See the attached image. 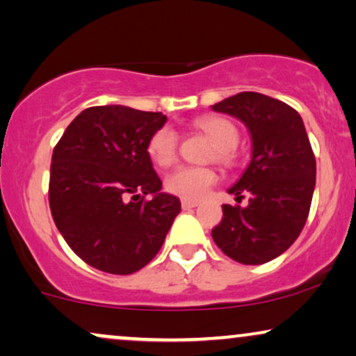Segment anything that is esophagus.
<instances>
[{"mask_svg": "<svg viewBox=\"0 0 356 356\" xmlns=\"http://www.w3.org/2000/svg\"><path fill=\"white\" fill-rule=\"evenodd\" d=\"M181 205H182L184 211H189V209H194V207H197V205H199V202H197V200H187V199H182V200H181Z\"/></svg>", "mask_w": 356, "mask_h": 356, "instance_id": "esophagus-1", "label": "esophagus"}]
</instances>
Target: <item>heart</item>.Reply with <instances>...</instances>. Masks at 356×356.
<instances>
[{"label": "heart", "instance_id": "heart-1", "mask_svg": "<svg viewBox=\"0 0 356 356\" xmlns=\"http://www.w3.org/2000/svg\"><path fill=\"white\" fill-rule=\"evenodd\" d=\"M195 126L212 139L216 144L213 156L220 164H234V149L238 143V131L229 119L219 115H207L195 121ZM179 137L170 127H161L151 136L147 143V152L157 165H170L177 157ZM217 182L216 170L211 167L181 165L165 177V189L170 194L187 200H199L207 194L209 189Z\"/></svg>", "mask_w": 356, "mask_h": 356}]
</instances>
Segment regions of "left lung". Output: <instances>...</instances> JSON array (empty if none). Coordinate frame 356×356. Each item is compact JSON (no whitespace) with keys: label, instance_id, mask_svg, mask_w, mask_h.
<instances>
[{"label":"left lung","instance_id":"obj_1","mask_svg":"<svg viewBox=\"0 0 356 356\" xmlns=\"http://www.w3.org/2000/svg\"><path fill=\"white\" fill-rule=\"evenodd\" d=\"M241 119L252 136V161L230 194L247 207L222 205L212 229L217 247L235 262H270L297 241L315 189L316 162L300 114L285 102L259 92H238L212 106Z\"/></svg>","mask_w":356,"mask_h":356}]
</instances>
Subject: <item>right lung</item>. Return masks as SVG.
<instances>
[{
  "instance_id": "add662e5",
  "label": "right lung",
  "mask_w": 356,
  "mask_h": 356,
  "mask_svg": "<svg viewBox=\"0 0 356 356\" xmlns=\"http://www.w3.org/2000/svg\"><path fill=\"white\" fill-rule=\"evenodd\" d=\"M165 121L162 113L94 106L76 115L56 144L51 216L72 252L97 270H140L181 212L177 197L161 192L147 152L149 139Z\"/></svg>"
}]
</instances>
